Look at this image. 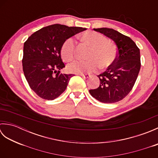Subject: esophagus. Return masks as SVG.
I'll list each match as a JSON object with an SVG mask.
<instances>
[{"instance_id":"obj_1","label":"esophagus","mask_w":158,"mask_h":158,"mask_svg":"<svg viewBox=\"0 0 158 158\" xmlns=\"http://www.w3.org/2000/svg\"><path fill=\"white\" fill-rule=\"evenodd\" d=\"M78 75H80L82 77H83V78H89V77H90V75L89 74H85V75H84V74H82V73H79V74H77Z\"/></svg>"}]
</instances>
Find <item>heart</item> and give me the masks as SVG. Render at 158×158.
I'll use <instances>...</instances> for the list:
<instances>
[{
    "instance_id": "obj_1",
    "label": "heart",
    "mask_w": 158,
    "mask_h": 158,
    "mask_svg": "<svg viewBox=\"0 0 158 158\" xmlns=\"http://www.w3.org/2000/svg\"><path fill=\"white\" fill-rule=\"evenodd\" d=\"M83 45L89 47L85 62L76 61L67 67L70 73H83L94 70L97 66L102 70L111 66L116 58V50L111 43L102 35L94 31L83 32L79 36ZM75 43L73 39L69 38L62 43L60 48V54L64 62H69L75 58Z\"/></svg>"
}]
</instances>
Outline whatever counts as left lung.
<instances>
[{
    "mask_svg": "<svg viewBox=\"0 0 158 158\" xmlns=\"http://www.w3.org/2000/svg\"><path fill=\"white\" fill-rule=\"evenodd\" d=\"M115 42L117 56L113 64L98 75L100 85L89 92L94 98L103 103L122 100L132 90L140 69V50L128 36L112 28H94Z\"/></svg>",
    "mask_w": 158,
    "mask_h": 158,
    "instance_id": "obj_1",
    "label": "left lung"
}]
</instances>
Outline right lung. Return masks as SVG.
Wrapping results in <instances>:
<instances>
[{
	"label": "right lung",
	"mask_w": 158,
	"mask_h": 158,
	"mask_svg": "<svg viewBox=\"0 0 158 158\" xmlns=\"http://www.w3.org/2000/svg\"><path fill=\"white\" fill-rule=\"evenodd\" d=\"M81 27L53 24L39 30L23 44V71L31 88L41 98L52 100L65 91L72 74L64 68L60 48L67 39L85 31Z\"/></svg>",
	"instance_id": "obj_1"
}]
</instances>
